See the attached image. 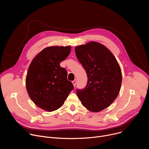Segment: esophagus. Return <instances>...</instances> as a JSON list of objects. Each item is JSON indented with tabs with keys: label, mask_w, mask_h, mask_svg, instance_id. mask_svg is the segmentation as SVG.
I'll list each match as a JSON object with an SVG mask.
<instances>
[{
	"label": "esophagus",
	"mask_w": 149,
	"mask_h": 149,
	"mask_svg": "<svg viewBox=\"0 0 149 149\" xmlns=\"http://www.w3.org/2000/svg\"><path fill=\"white\" fill-rule=\"evenodd\" d=\"M72 82V84H73V86H74V87H75V86H76V83H77V79L74 80Z\"/></svg>",
	"instance_id": "1"
}]
</instances>
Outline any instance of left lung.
<instances>
[{"instance_id":"obj_1","label":"left lung","mask_w":149,"mask_h":149,"mask_svg":"<svg viewBox=\"0 0 149 149\" xmlns=\"http://www.w3.org/2000/svg\"><path fill=\"white\" fill-rule=\"evenodd\" d=\"M75 51L88 77L86 87L77 90V95L89 111H102L119 94L122 74L118 63L111 51L98 42L92 41L77 46Z\"/></svg>"}]
</instances>
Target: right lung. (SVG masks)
<instances>
[{"label": "right lung", "instance_id": "1", "mask_svg": "<svg viewBox=\"0 0 149 149\" xmlns=\"http://www.w3.org/2000/svg\"><path fill=\"white\" fill-rule=\"evenodd\" d=\"M71 47H49L42 50L32 60L26 77L30 98L39 108L49 112L59 109L74 89L67 79V71L60 67Z\"/></svg>", "mask_w": 149, "mask_h": 149}]
</instances>
